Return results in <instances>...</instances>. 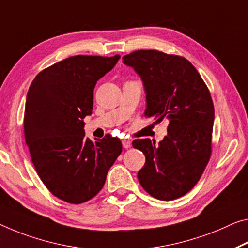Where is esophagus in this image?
Segmentation results:
<instances>
[{
    "mask_svg": "<svg viewBox=\"0 0 248 248\" xmlns=\"http://www.w3.org/2000/svg\"><path fill=\"white\" fill-rule=\"evenodd\" d=\"M122 144H123V147H124V148H129V147H131L132 142H131V140L124 139L123 140H122Z\"/></svg>",
    "mask_w": 248,
    "mask_h": 248,
    "instance_id": "34e87169",
    "label": "esophagus"
}]
</instances>
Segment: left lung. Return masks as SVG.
Here are the masks:
<instances>
[{
	"instance_id": "1",
	"label": "left lung",
	"mask_w": 248,
	"mask_h": 248,
	"mask_svg": "<svg viewBox=\"0 0 248 248\" xmlns=\"http://www.w3.org/2000/svg\"><path fill=\"white\" fill-rule=\"evenodd\" d=\"M142 78L145 116L169 120L167 135L155 145L150 139L133 140L146 162L137 178L151 196L172 201L192 189L212 154L214 105L206 84L183 56L139 49L123 56Z\"/></svg>"
}]
</instances>
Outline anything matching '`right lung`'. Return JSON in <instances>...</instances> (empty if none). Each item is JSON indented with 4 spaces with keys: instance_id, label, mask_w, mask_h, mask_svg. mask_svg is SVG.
Returning a JSON list of instances; mask_svg holds the SVG:
<instances>
[{
    "instance_id": "1",
    "label": "right lung",
    "mask_w": 248,
    "mask_h": 248,
    "mask_svg": "<svg viewBox=\"0 0 248 248\" xmlns=\"http://www.w3.org/2000/svg\"><path fill=\"white\" fill-rule=\"evenodd\" d=\"M120 58L71 56L40 72L29 89L24 135L33 165L49 192L67 203L93 199L122 153L116 137H85L83 121L92 114L96 82Z\"/></svg>"
}]
</instances>
